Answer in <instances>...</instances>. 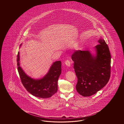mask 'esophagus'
Listing matches in <instances>:
<instances>
[{
    "instance_id": "34e87169",
    "label": "esophagus",
    "mask_w": 124,
    "mask_h": 124,
    "mask_svg": "<svg viewBox=\"0 0 124 124\" xmlns=\"http://www.w3.org/2000/svg\"><path fill=\"white\" fill-rule=\"evenodd\" d=\"M65 64H66V66H68V67H70V65H71V62H70V60H66L65 61Z\"/></svg>"
}]
</instances>
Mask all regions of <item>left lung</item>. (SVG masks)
Returning <instances> with one entry per match:
<instances>
[{
    "label": "left lung",
    "instance_id": "1",
    "mask_svg": "<svg viewBox=\"0 0 124 124\" xmlns=\"http://www.w3.org/2000/svg\"><path fill=\"white\" fill-rule=\"evenodd\" d=\"M95 46L96 55L89 50H76L71 56L78 82L77 92L84 97L90 96L101 90L110 77L111 54L105 41L100 39Z\"/></svg>",
    "mask_w": 124,
    "mask_h": 124
}]
</instances>
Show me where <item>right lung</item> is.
I'll return each instance as SVG.
<instances>
[{
	"instance_id": "obj_1",
	"label": "right lung",
	"mask_w": 124,
	"mask_h": 124,
	"mask_svg": "<svg viewBox=\"0 0 124 124\" xmlns=\"http://www.w3.org/2000/svg\"><path fill=\"white\" fill-rule=\"evenodd\" d=\"M19 58V52L17 59L18 70L21 82L28 92L38 98H50L57 92L58 78L62 72L61 61L54 62L48 72L42 78L34 79L27 75L21 68Z\"/></svg>"
}]
</instances>
